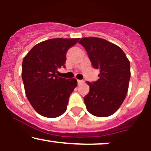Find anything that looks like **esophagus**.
I'll list each match as a JSON object with an SVG mask.
<instances>
[{
  "mask_svg": "<svg viewBox=\"0 0 151 151\" xmlns=\"http://www.w3.org/2000/svg\"><path fill=\"white\" fill-rule=\"evenodd\" d=\"M84 83V81L83 80H77V83H78V85H80L82 84V83Z\"/></svg>",
  "mask_w": 151,
  "mask_h": 151,
  "instance_id": "esophagus-1",
  "label": "esophagus"
}]
</instances>
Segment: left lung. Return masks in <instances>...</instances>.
I'll return each mask as SVG.
<instances>
[{"instance_id": "left-lung-1", "label": "left lung", "mask_w": 151, "mask_h": 151, "mask_svg": "<svg viewBox=\"0 0 151 151\" xmlns=\"http://www.w3.org/2000/svg\"><path fill=\"white\" fill-rule=\"evenodd\" d=\"M79 43L88 52L93 67L100 70L96 82H86L90 87L84 97L87 109L100 118L112 115L127 94L131 77L129 59L119 47L101 38H82Z\"/></svg>"}]
</instances>
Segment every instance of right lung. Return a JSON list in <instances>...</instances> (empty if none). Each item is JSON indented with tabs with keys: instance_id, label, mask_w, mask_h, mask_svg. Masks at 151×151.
Returning <instances> with one entry per match:
<instances>
[{
	"instance_id": "obj_1",
	"label": "right lung",
	"mask_w": 151,
	"mask_h": 151,
	"mask_svg": "<svg viewBox=\"0 0 151 151\" xmlns=\"http://www.w3.org/2000/svg\"><path fill=\"white\" fill-rule=\"evenodd\" d=\"M79 39H48L35 45L24 57L22 78L25 94L33 109L42 116L57 118L66 112L77 81L58 77L56 73L64 66L67 50Z\"/></svg>"
}]
</instances>
